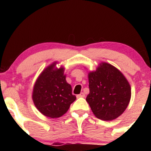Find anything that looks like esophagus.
Wrapping results in <instances>:
<instances>
[{"label": "esophagus", "mask_w": 151, "mask_h": 151, "mask_svg": "<svg viewBox=\"0 0 151 151\" xmlns=\"http://www.w3.org/2000/svg\"><path fill=\"white\" fill-rule=\"evenodd\" d=\"M84 96H85V94H84V93H83V92H81V93H79V94L77 95V98H81V97H84Z\"/></svg>", "instance_id": "34e87169"}]
</instances>
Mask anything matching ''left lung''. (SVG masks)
I'll list each match as a JSON object with an SVG mask.
<instances>
[{"instance_id":"obj_1","label":"left lung","mask_w":151,"mask_h":151,"mask_svg":"<svg viewBox=\"0 0 151 151\" xmlns=\"http://www.w3.org/2000/svg\"><path fill=\"white\" fill-rule=\"evenodd\" d=\"M89 93L86 101L94 116L103 121L117 119L124 112L131 96V88L125 76L116 67L101 62L88 73Z\"/></svg>"}]
</instances>
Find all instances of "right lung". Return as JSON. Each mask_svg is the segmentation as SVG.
Segmentation results:
<instances>
[{
    "mask_svg": "<svg viewBox=\"0 0 151 151\" xmlns=\"http://www.w3.org/2000/svg\"><path fill=\"white\" fill-rule=\"evenodd\" d=\"M57 64L54 62L43 70L36 79L32 94L37 110L51 119L63 116L76 100L72 86L66 81L65 68H58Z\"/></svg>",
    "mask_w": 151,
    "mask_h": 151,
    "instance_id": "right-lung-1",
    "label": "right lung"
}]
</instances>
